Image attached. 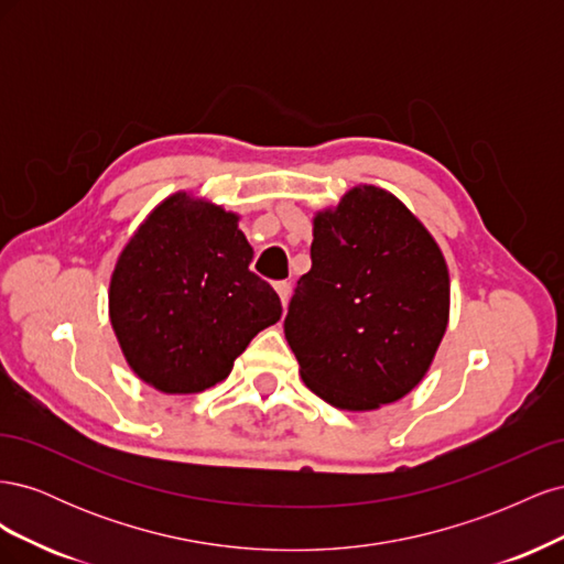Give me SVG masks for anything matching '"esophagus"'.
Returning <instances> with one entry per match:
<instances>
[{
    "label": "esophagus",
    "mask_w": 564,
    "mask_h": 564,
    "mask_svg": "<svg viewBox=\"0 0 564 564\" xmlns=\"http://www.w3.org/2000/svg\"><path fill=\"white\" fill-rule=\"evenodd\" d=\"M275 289H278L282 305H286V303H289V296H292V284H289V282H278Z\"/></svg>",
    "instance_id": "34e87169"
}]
</instances>
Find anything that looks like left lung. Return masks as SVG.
I'll use <instances>...</instances> for the list:
<instances>
[{
    "instance_id": "1",
    "label": "left lung",
    "mask_w": 564,
    "mask_h": 564,
    "mask_svg": "<svg viewBox=\"0 0 564 564\" xmlns=\"http://www.w3.org/2000/svg\"><path fill=\"white\" fill-rule=\"evenodd\" d=\"M311 261L284 317L303 383L350 412L404 398L449 317V272L431 232L381 187H352L315 216Z\"/></svg>"
}]
</instances>
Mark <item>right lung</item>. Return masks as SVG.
Returning a JSON list of instances; mask_svg holds the SVG:
<instances>
[{
    "mask_svg": "<svg viewBox=\"0 0 564 564\" xmlns=\"http://www.w3.org/2000/svg\"><path fill=\"white\" fill-rule=\"evenodd\" d=\"M237 216L172 195L124 247L110 280V322L129 367L162 392L224 381L282 303L249 270Z\"/></svg>",
    "mask_w": 564,
    "mask_h": 564,
    "instance_id": "add662e5",
    "label": "right lung"
}]
</instances>
